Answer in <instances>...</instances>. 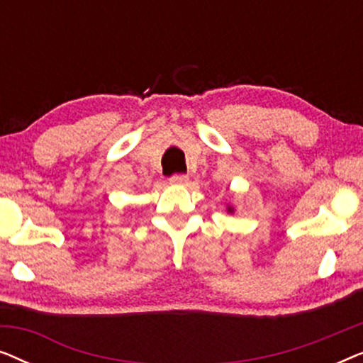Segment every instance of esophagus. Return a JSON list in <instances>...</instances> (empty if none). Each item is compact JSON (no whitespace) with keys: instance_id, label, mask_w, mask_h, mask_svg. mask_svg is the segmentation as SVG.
<instances>
[{"instance_id":"34e87169","label":"esophagus","mask_w":363,"mask_h":363,"mask_svg":"<svg viewBox=\"0 0 363 363\" xmlns=\"http://www.w3.org/2000/svg\"><path fill=\"white\" fill-rule=\"evenodd\" d=\"M172 185H186L188 183V177L186 175H173L170 178Z\"/></svg>"}]
</instances>
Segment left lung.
<instances>
[{
  "mask_svg": "<svg viewBox=\"0 0 363 363\" xmlns=\"http://www.w3.org/2000/svg\"><path fill=\"white\" fill-rule=\"evenodd\" d=\"M226 211H228V213H231V215H233V213H235V206L228 205V206H226Z\"/></svg>",
  "mask_w": 363,
  "mask_h": 363,
  "instance_id": "obj_1",
  "label": "left lung"
}]
</instances>
